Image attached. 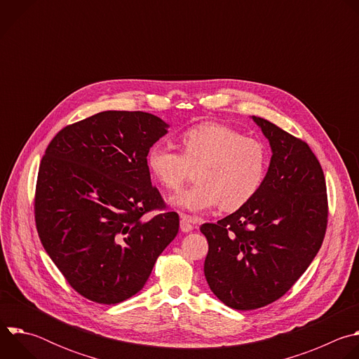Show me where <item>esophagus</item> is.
<instances>
[{
  "label": "esophagus",
  "mask_w": 359,
  "mask_h": 359,
  "mask_svg": "<svg viewBox=\"0 0 359 359\" xmlns=\"http://www.w3.org/2000/svg\"><path fill=\"white\" fill-rule=\"evenodd\" d=\"M193 222H194V219H191V217H189L186 215H182L180 216V230L183 233L191 231L193 230Z\"/></svg>",
  "instance_id": "esophagus-1"
}]
</instances>
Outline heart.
Wrapping results in <instances>:
<instances>
[{"instance_id":"1","label":"heart","mask_w":359,"mask_h":359,"mask_svg":"<svg viewBox=\"0 0 359 359\" xmlns=\"http://www.w3.org/2000/svg\"><path fill=\"white\" fill-rule=\"evenodd\" d=\"M180 153L166 146H151L146 163L159 184L179 190L196 169L198 182L173 196L169 203L179 210L198 215L217 206L237 210L262 189L267 169L266 144L252 136L220 123H201L177 137Z\"/></svg>"}]
</instances>
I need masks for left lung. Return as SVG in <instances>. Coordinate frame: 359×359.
Returning <instances> with one entry per match:
<instances>
[{"instance_id": "8db88e82", "label": "left lung", "mask_w": 359, "mask_h": 359, "mask_svg": "<svg viewBox=\"0 0 359 359\" xmlns=\"http://www.w3.org/2000/svg\"><path fill=\"white\" fill-rule=\"evenodd\" d=\"M273 156L259 193L243 208L200 231L209 241L204 276L234 310L262 309L283 297L309 269L327 230L323 168L301 139L252 116Z\"/></svg>"}]
</instances>
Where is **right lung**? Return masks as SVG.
Returning a JSON list of instances; mask_svg holds the SVG:
<instances>
[{
	"label": "right lung",
	"instance_id": "obj_1",
	"mask_svg": "<svg viewBox=\"0 0 359 359\" xmlns=\"http://www.w3.org/2000/svg\"><path fill=\"white\" fill-rule=\"evenodd\" d=\"M169 125L146 112L105 111L60 130L39 165L35 223L41 243L71 287L118 304L147 281L179 231L151 186L147 150Z\"/></svg>",
	"mask_w": 359,
	"mask_h": 359
}]
</instances>
